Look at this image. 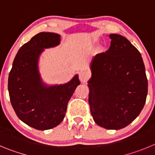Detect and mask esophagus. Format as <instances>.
<instances>
[{"label":"esophagus","instance_id":"1","mask_svg":"<svg viewBox=\"0 0 155 155\" xmlns=\"http://www.w3.org/2000/svg\"><path fill=\"white\" fill-rule=\"evenodd\" d=\"M89 76H90V74L86 71H82V72H79V78L81 83H85L87 80L88 78H89Z\"/></svg>","mask_w":155,"mask_h":155}]
</instances>
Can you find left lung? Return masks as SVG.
Here are the masks:
<instances>
[{"mask_svg": "<svg viewBox=\"0 0 155 155\" xmlns=\"http://www.w3.org/2000/svg\"><path fill=\"white\" fill-rule=\"evenodd\" d=\"M109 37L110 48L95 55L92 61L89 104L96 124L106 129L120 130L142 110L147 79L138 50L120 35Z\"/></svg>", "mask_w": 155, "mask_h": 155, "instance_id": "obj_1", "label": "left lung"}]
</instances>
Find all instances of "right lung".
Segmentation results:
<instances>
[{"instance_id":"1","label":"right lung","mask_w":155,"mask_h":155,"mask_svg":"<svg viewBox=\"0 0 155 155\" xmlns=\"http://www.w3.org/2000/svg\"><path fill=\"white\" fill-rule=\"evenodd\" d=\"M60 35L40 32L23 45L14 59L8 77L11 103L19 119L35 129L58 126L65 117L67 104L77 86L76 75L65 84L47 85L41 79L38 60L45 48L60 44Z\"/></svg>"}]
</instances>
